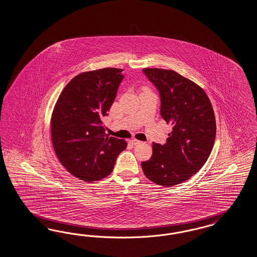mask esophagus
<instances>
[{"label":"esophagus","instance_id":"obj_1","mask_svg":"<svg viewBox=\"0 0 257 257\" xmlns=\"http://www.w3.org/2000/svg\"><path fill=\"white\" fill-rule=\"evenodd\" d=\"M130 143L132 144L133 146H137V145H140V143H141V141L138 140H130Z\"/></svg>","mask_w":257,"mask_h":257}]
</instances>
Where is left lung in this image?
<instances>
[{"instance_id":"8db88e82","label":"left lung","mask_w":257,"mask_h":257,"mask_svg":"<svg viewBox=\"0 0 257 257\" xmlns=\"http://www.w3.org/2000/svg\"><path fill=\"white\" fill-rule=\"evenodd\" d=\"M160 96V114L172 132L164 145L153 143V155L141 163L149 180L164 187L184 183L201 170L216 138V119L202 87L174 70L143 69Z\"/></svg>"}]
</instances>
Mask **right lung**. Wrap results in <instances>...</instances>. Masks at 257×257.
Here are the masks:
<instances>
[{"mask_svg": "<svg viewBox=\"0 0 257 257\" xmlns=\"http://www.w3.org/2000/svg\"><path fill=\"white\" fill-rule=\"evenodd\" d=\"M121 71L106 68L80 73L55 103L51 120L55 154L67 171L83 181L108 176L127 146L124 140L105 135L102 122L124 78Z\"/></svg>", "mask_w": 257, "mask_h": 257, "instance_id": "1", "label": "right lung"}]
</instances>
